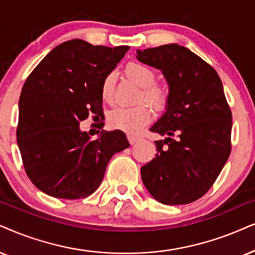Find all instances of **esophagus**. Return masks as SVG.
<instances>
[{"mask_svg": "<svg viewBox=\"0 0 255 255\" xmlns=\"http://www.w3.org/2000/svg\"><path fill=\"white\" fill-rule=\"evenodd\" d=\"M138 138H140V137L136 136V135H128V140H129V142H130L131 144L136 142Z\"/></svg>", "mask_w": 255, "mask_h": 255, "instance_id": "obj_1", "label": "esophagus"}]
</instances>
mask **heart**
Returning a JSON list of instances; mask_svg holds the SVG:
<instances>
[{"instance_id": "obj_1", "label": "heart", "mask_w": 255, "mask_h": 255, "mask_svg": "<svg viewBox=\"0 0 255 255\" xmlns=\"http://www.w3.org/2000/svg\"><path fill=\"white\" fill-rule=\"evenodd\" d=\"M125 73L130 81L140 87L137 102H147L155 109H162L168 102V90L161 83L155 82L156 73L147 64L138 61H130L125 67ZM115 77L109 74L101 86V95L106 102H112ZM151 119V111L146 105H138L134 108H118L109 115V122L118 129L136 133Z\"/></svg>"}]
</instances>
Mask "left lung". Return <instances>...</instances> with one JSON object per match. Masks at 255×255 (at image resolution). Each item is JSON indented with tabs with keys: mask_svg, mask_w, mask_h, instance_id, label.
<instances>
[{
	"mask_svg": "<svg viewBox=\"0 0 255 255\" xmlns=\"http://www.w3.org/2000/svg\"><path fill=\"white\" fill-rule=\"evenodd\" d=\"M169 83L167 111L150 131L156 155L141 167L148 192L165 205L191 204L209 191L231 154L232 112L217 70L179 44L137 50Z\"/></svg>",
	"mask_w": 255,
	"mask_h": 255,
	"instance_id": "8db88e82",
	"label": "left lung"
}]
</instances>
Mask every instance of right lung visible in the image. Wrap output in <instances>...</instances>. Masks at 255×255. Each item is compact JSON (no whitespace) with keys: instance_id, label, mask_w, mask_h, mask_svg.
<instances>
[{"instance_id":"1","label":"right lung","mask_w":255,"mask_h":255,"mask_svg":"<svg viewBox=\"0 0 255 255\" xmlns=\"http://www.w3.org/2000/svg\"><path fill=\"white\" fill-rule=\"evenodd\" d=\"M128 49L70 40L27 77L16 137L25 173L40 191L60 199L87 198L99 188L112 156L129 147L122 130L90 140L79 128L89 115H102V82Z\"/></svg>"}]
</instances>
